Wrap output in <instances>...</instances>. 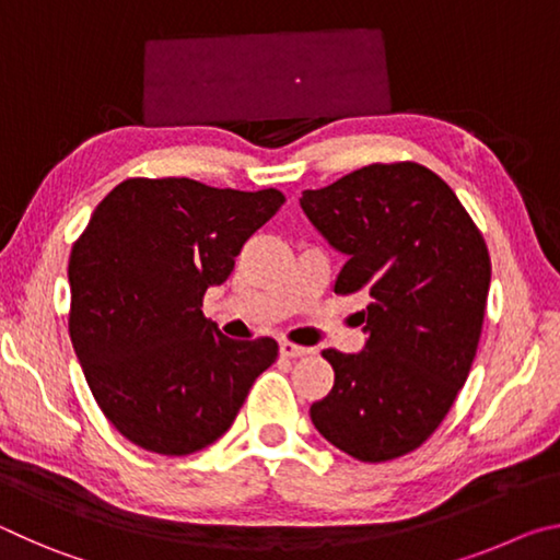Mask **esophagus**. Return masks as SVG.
Segmentation results:
<instances>
[{
  "instance_id": "obj_1",
  "label": "esophagus",
  "mask_w": 560,
  "mask_h": 560,
  "mask_svg": "<svg viewBox=\"0 0 560 560\" xmlns=\"http://www.w3.org/2000/svg\"><path fill=\"white\" fill-rule=\"evenodd\" d=\"M279 353H281L283 358H301V355H308L311 350H308V348H301V346H293V343H289V340H281V343H279Z\"/></svg>"
}]
</instances>
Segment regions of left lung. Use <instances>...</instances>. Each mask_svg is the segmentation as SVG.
<instances>
[{
	"label": "left lung",
	"instance_id": "left-lung-1",
	"mask_svg": "<svg viewBox=\"0 0 560 560\" xmlns=\"http://www.w3.org/2000/svg\"><path fill=\"white\" fill-rule=\"evenodd\" d=\"M301 210L346 257L336 293L368 291L360 353L324 350L336 381L311 422L360 462L412 452L467 381L485 324L491 261L450 185L417 163L368 165Z\"/></svg>",
	"mask_w": 560,
	"mask_h": 560
}]
</instances>
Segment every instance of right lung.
<instances>
[{"mask_svg": "<svg viewBox=\"0 0 560 560\" xmlns=\"http://www.w3.org/2000/svg\"><path fill=\"white\" fill-rule=\"evenodd\" d=\"M281 205L279 189L136 177L96 207L69 259V334L103 415L132 444L167 457L210 447L277 360V340L222 336L202 296Z\"/></svg>", "mask_w": 560, "mask_h": 560, "instance_id": "obj_1", "label": "right lung"}]
</instances>
